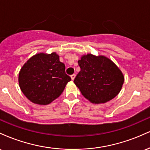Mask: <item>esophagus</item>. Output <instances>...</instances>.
<instances>
[{
    "label": "esophagus",
    "instance_id": "1",
    "mask_svg": "<svg viewBox=\"0 0 150 150\" xmlns=\"http://www.w3.org/2000/svg\"><path fill=\"white\" fill-rule=\"evenodd\" d=\"M71 79H72V80H73L74 79H75V74H73V75H71Z\"/></svg>",
    "mask_w": 150,
    "mask_h": 150
}]
</instances>
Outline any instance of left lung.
I'll return each mask as SVG.
<instances>
[{
  "label": "left lung",
  "mask_w": 150,
  "mask_h": 150,
  "mask_svg": "<svg viewBox=\"0 0 150 150\" xmlns=\"http://www.w3.org/2000/svg\"><path fill=\"white\" fill-rule=\"evenodd\" d=\"M80 71L74 82L82 95L93 104L111 100L122 88L124 77L116 65L104 56L84 55L78 61Z\"/></svg>",
  "instance_id": "left-lung-1"
}]
</instances>
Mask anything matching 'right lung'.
<instances>
[{"instance_id":"1","label":"right lung","mask_w":150,"mask_h":150,"mask_svg":"<svg viewBox=\"0 0 150 150\" xmlns=\"http://www.w3.org/2000/svg\"><path fill=\"white\" fill-rule=\"evenodd\" d=\"M59 56L38 53L30 58L19 73V85L26 97L34 104L46 105L59 97L71 80Z\"/></svg>"}]
</instances>
